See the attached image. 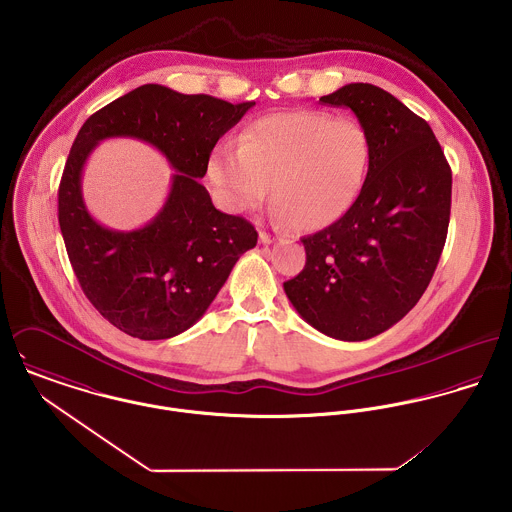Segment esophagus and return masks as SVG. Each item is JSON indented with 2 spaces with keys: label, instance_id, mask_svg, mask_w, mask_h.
Wrapping results in <instances>:
<instances>
[{
  "label": "esophagus",
  "instance_id": "34e87169",
  "mask_svg": "<svg viewBox=\"0 0 512 512\" xmlns=\"http://www.w3.org/2000/svg\"><path fill=\"white\" fill-rule=\"evenodd\" d=\"M260 242H262V244H272V242H274V236L268 234V232H260Z\"/></svg>",
  "mask_w": 512,
  "mask_h": 512
}]
</instances>
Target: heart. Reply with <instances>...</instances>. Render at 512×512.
I'll list each match as a JSON object with an SVG mask.
<instances>
[{
    "label": "heart",
    "instance_id": "b5f03b06",
    "mask_svg": "<svg viewBox=\"0 0 512 512\" xmlns=\"http://www.w3.org/2000/svg\"><path fill=\"white\" fill-rule=\"evenodd\" d=\"M370 144L361 122L317 110H293L254 120L238 147L220 144L209 175L230 211L258 207L272 181L280 220L321 230L341 219L361 193Z\"/></svg>",
    "mask_w": 512,
    "mask_h": 512
}]
</instances>
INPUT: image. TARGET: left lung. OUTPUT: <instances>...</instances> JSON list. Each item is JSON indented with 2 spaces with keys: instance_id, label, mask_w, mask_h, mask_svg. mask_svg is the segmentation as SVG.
Here are the masks:
<instances>
[{
  "instance_id": "1",
  "label": "left lung",
  "mask_w": 512,
  "mask_h": 512,
  "mask_svg": "<svg viewBox=\"0 0 512 512\" xmlns=\"http://www.w3.org/2000/svg\"><path fill=\"white\" fill-rule=\"evenodd\" d=\"M349 108L370 144L353 207L305 236V268L284 284L299 317L339 341L396 325L426 292L445 244L451 169L426 120L390 92L353 82L321 96Z\"/></svg>"
}]
</instances>
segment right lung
Here are the masks:
<instances>
[{
    "instance_id": "obj_1",
    "label": "right lung",
    "mask_w": 512,
    "mask_h": 512,
    "mask_svg": "<svg viewBox=\"0 0 512 512\" xmlns=\"http://www.w3.org/2000/svg\"><path fill=\"white\" fill-rule=\"evenodd\" d=\"M254 104L144 84L82 124L59 187V224L82 292L120 331L144 341L187 331L256 246L254 226L215 209L199 181L213 147ZM110 137L146 141L176 169L164 207L142 229H108L81 199V169Z\"/></svg>"
}]
</instances>
